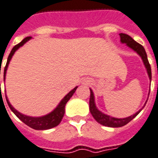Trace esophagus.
<instances>
[{"label": "esophagus", "instance_id": "1", "mask_svg": "<svg viewBox=\"0 0 158 158\" xmlns=\"http://www.w3.org/2000/svg\"><path fill=\"white\" fill-rule=\"evenodd\" d=\"M85 83H86V84H88V83H89V82H88V81H85Z\"/></svg>", "mask_w": 158, "mask_h": 158}]
</instances>
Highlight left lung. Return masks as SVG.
<instances>
[{"label":"left lung","mask_w":158,"mask_h":158,"mask_svg":"<svg viewBox=\"0 0 158 158\" xmlns=\"http://www.w3.org/2000/svg\"><path fill=\"white\" fill-rule=\"evenodd\" d=\"M119 35H120V40H121L122 43L126 44L128 47H130L131 48H132L134 51H135V52L141 57L143 64H144V66H145L146 69H147V72H148L149 79L151 80V79H152L151 66H150V64L149 62H148V57H147V53H146L145 50H144V48H143L141 44H139V43H137L136 41H135L134 40H133L130 35H128L124 34V33H120ZM147 101H148V100H147ZM147 101H146V102H147ZM144 106H145V105L143 106V107H144ZM142 109L141 110H139L137 113H135V114L127 117V118H113V117H110L109 116V115L101 113V111H99V110H97V108L96 107V105H95L94 95H93V92H92V89H90L89 110H90V112L91 114H92V116H93V118L96 119V121H97V123H99L100 124H101V125L106 126V127H120L125 126L126 124H127L129 122L131 121L135 117L137 116L138 114L141 111Z\"/></svg>","instance_id":"left-lung-1"}]
</instances>
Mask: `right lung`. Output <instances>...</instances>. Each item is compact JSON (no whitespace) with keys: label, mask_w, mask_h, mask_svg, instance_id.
I'll use <instances>...</instances> for the list:
<instances>
[{"label":"right lung","mask_w":158,"mask_h":158,"mask_svg":"<svg viewBox=\"0 0 158 158\" xmlns=\"http://www.w3.org/2000/svg\"><path fill=\"white\" fill-rule=\"evenodd\" d=\"M30 39V36L26 37V38H24L20 43L16 44V45L12 48L10 55H9L8 59H7V62H6V66H5V69H4V80H5V78H6V70H7V68H8V65L9 63H10V61L11 60V58H12L13 55L15 54V51L19 49L21 46L23 45L24 44H25L26 42H27ZM77 88H78V87H75L73 90L70 91V92L66 95V97L61 100V102H60L58 106H57V108L55 109L53 111H52V112L49 113V114L47 115H44V116L42 117H37V118H35V117L27 116V115H24L23 114H21V113H19V111H17V110L10 105V101H8V98H7L6 96V98L10 110H12L13 112H14V114H15L16 115L23 123H24L26 125H27L28 127L33 128L35 130H48V129H50V128L57 127V126L61 123V119H62V118H63L64 116V114H65V106H66V104L67 103V101L70 99V97H72L73 94L75 93Z\"/></svg>","instance_id":"obj_1"}]
</instances>
